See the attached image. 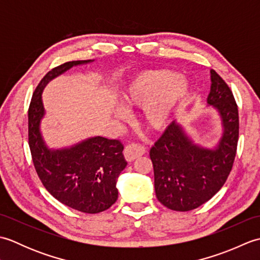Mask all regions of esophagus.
I'll list each match as a JSON object with an SVG mask.
<instances>
[{"label":"esophagus","mask_w":260,"mask_h":260,"mask_svg":"<svg viewBox=\"0 0 260 260\" xmlns=\"http://www.w3.org/2000/svg\"><path fill=\"white\" fill-rule=\"evenodd\" d=\"M146 152V148L141 145L137 144V143H132V144H128L124 150V156L128 162L134 161L135 158L140 157L142 155H144Z\"/></svg>","instance_id":"esophagus-1"}]
</instances>
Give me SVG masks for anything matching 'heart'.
<instances>
[{
    "label": "heart",
    "instance_id": "heart-1",
    "mask_svg": "<svg viewBox=\"0 0 260 260\" xmlns=\"http://www.w3.org/2000/svg\"><path fill=\"white\" fill-rule=\"evenodd\" d=\"M191 84L175 71L161 69L146 71L132 80L123 95L127 108H142L143 121L147 128L158 131L168 125L176 105L187 96ZM115 114L126 118L124 108L117 107Z\"/></svg>",
    "mask_w": 260,
    "mask_h": 260
}]
</instances>
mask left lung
<instances>
[{"label": "left lung", "instance_id": "left-lung-1", "mask_svg": "<svg viewBox=\"0 0 260 260\" xmlns=\"http://www.w3.org/2000/svg\"><path fill=\"white\" fill-rule=\"evenodd\" d=\"M208 104L218 110L223 126L217 146L193 144L173 121L150 151L157 200L174 211H190L209 201L233 169L239 139L238 107L229 86L214 70Z\"/></svg>", "mask_w": 260, "mask_h": 260}]
</instances>
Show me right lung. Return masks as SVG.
I'll use <instances>...</instances> for the list:
<instances>
[{
  "mask_svg": "<svg viewBox=\"0 0 260 260\" xmlns=\"http://www.w3.org/2000/svg\"><path fill=\"white\" fill-rule=\"evenodd\" d=\"M92 60L69 61L51 69L33 92L27 113L29 146L38 176L50 194L64 206L85 213L109 209L118 198V175L127 162L118 140L96 136L62 150H49L40 132L45 116L42 90L49 81L74 66Z\"/></svg>",
  "mask_w": 260,
  "mask_h": 260,
  "instance_id": "1",
  "label": "right lung"
}]
</instances>
